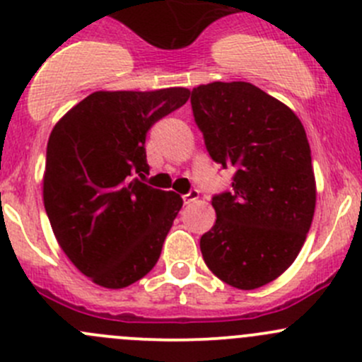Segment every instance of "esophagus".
Segmentation results:
<instances>
[{"instance_id": "obj_1", "label": "esophagus", "mask_w": 362, "mask_h": 362, "mask_svg": "<svg viewBox=\"0 0 362 362\" xmlns=\"http://www.w3.org/2000/svg\"><path fill=\"white\" fill-rule=\"evenodd\" d=\"M198 198H199V192L196 191V189H192V191H189L187 194H184V203L191 204V203H194Z\"/></svg>"}]
</instances>
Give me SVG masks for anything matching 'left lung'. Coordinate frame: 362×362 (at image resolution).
Wrapping results in <instances>:
<instances>
[{"mask_svg": "<svg viewBox=\"0 0 362 362\" xmlns=\"http://www.w3.org/2000/svg\"><path fill=\"white\" fill-rule=\"evenodd\" d=\"M215 163L235 171L211 198L217 221L199 240L210 272L236 289L279 279L312 226L317 187L305 127L287 105L249 82H211L191 94Z\"/></svg>", "mask_w": 362, "mask_h": 362, "instance_id": "left-lung-1", "label": "left lung"}]
</instances>
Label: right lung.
Masks as SVG:
<instances>
[{
	"instance_id": "right-lung-1",
	"label": "right lung",
	"mask_w": 362,
	"mask_h": 362,
	"mask_svg": "<svg viewBox=\"0 0 362 362\" xmlns=\"http://www.w3.org/2000/svg\"><path fill=\"white\" fill-rule=\"evenodd\" d=\"M191 90H96L64 113L47 144L43 204L69 261L107 289L144 279L182 208L144 184L145 138Z\"/></svg>"
}]
</instances>
